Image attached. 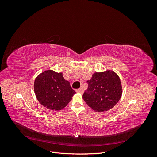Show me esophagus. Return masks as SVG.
<instances>
[{
    "label": "esophagus",
    "instance_id": "34e87169",
    "mask_svg": "<svg viewBox=\"0 0 157 157\" xmlns=\"http://www.w3.org/2000/svg\"><path fill=\"white\" fill-rule=\"evenodd\" d=\"M76 92H78V93L82 94V93L84 92V90H83L82 88H79V89H77V90H76Z\"/></svg>",
    "mask_w": 157,
    "mask_h": 157
}]
</instances>
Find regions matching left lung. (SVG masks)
I'll list each match as a JSON object with an SVG mask.
<instances>
[{
  "instance_id": "left-lung-1",
  "label": "left lung",
  "mask_w": 157,
  "mask_h": 157,
  "mask_svg": "<svg viewBox=\"0 0 157 157\" xmlns=\"http://www.w3.org/2000/svg\"><path fill=\"white\" fill-rule=\"evenodd\" d=\"M88 86L82 98L87 105L96 112H103L112 109L122 96L121 80L114 71L95 73L87 80Z\"/></svg>"
}]
</instances>
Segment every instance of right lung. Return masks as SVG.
<instances>
[{
    "label": "right lung",
    "instance_id": "obj_1",
    "mask_svg": "<svg viewBox=\"0 0 157 157\" xmlns=\"http://www.w3.org/2000/svg\"><path fill=\"white\" fill-rule=\"evenodd\" d=\"M34 91L41 105L52 111L67 106L76 93L62 73L47 70L38 75L34 82Z\"/></svg>",
    "mask_w": 157,
    "mask_h": 157
}]
</instances>
